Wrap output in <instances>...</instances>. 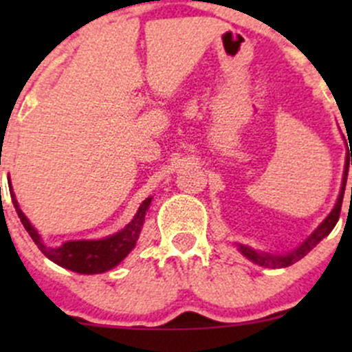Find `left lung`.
I'll return each instance as SVG.
<instances>
[{
    "mask_svg": "<svg viewBox=\"0 0 352 352\" xmlns=\"http://www.w3.org/2000/svg\"><path fill=\"white\" fill-rule=\"evenodd\" d=\"M352 163V158H351ZM346 182H347V166H346V172H344V180H342V189H340L339 199H337V204L336 208L332 209V212L327 216V218L322 221V225L305 240L301 247H298L296 250H293L291 254L287 255H267V254H261V252H255L254 248L247 247V245H239L240 252L245 255L247 258H250L252 262L258 265H264V267H287V265L294 264L298 262L300 258H303L311 248L315 247L320 240H324L325 236L329 235L330 232L333 230L336 223L339 221V216H340V208H342V199H344V190H346ZM351 196H352V187H351Z\"/></svg>",
    "mask_w": 352,
    "mask_h": 352,
    "instance_id": "obj_1",
    "label": "left lung"
}]
</instances>
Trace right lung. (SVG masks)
Listing matches in <instances>:
<instances>
[{
  "instance_id": "add662e5",
  "label": "right lung",
  "mask_w": 352,
  "mask_h": 352,
  "mask_svg": "<svg viewBox=\"0 0 352 352\" xmlns=\"http://www.w3.org/2000/svg\"><path fill=\"white\" fill-rule=\"evenodd\" d=\"M12 187V184H10ZM13 206H15L16 212H19V218L25 226V230L28 232V235L32 236L35 245L38 247V250L45 255L47 258H51L52 262H56L58 265L69 269V271L80 272V274H100V272L109 271V269L116 267L119 262H122L126 258V255L136 245V240L140 239L141 226L144 223V216H146L148 206H150L151 197L144 199L143 204L138 209V214L134 216L133 221L126 226L124 230H120L116 235L107 236V239L102 240H78V242H66L59 248H51L45 247L42 243L41 236L35 232L34 226L28 223V219L25 218L22 209L19 208V202H16L15 196L12 197Z\"/></svg>"
}]
</instances>
